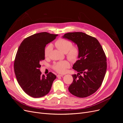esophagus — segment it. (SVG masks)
<instances>
[{
    "instance_id": "34e87169",
    "label": "esophagus",
    "mask_w": 123,
    "mask_h": 123,
    "mask_svg": "<svg viewBox=\"0 0 123 123\" xmlns=\"http://www.w3.org/2000/svg\"><path fill=\"white\" fill-rule=\"evenodd\" d=\"M63 76H64V75H61V74H58V75H57V77H59V76L62 77Z\"/></svg>"
}]
</instances>
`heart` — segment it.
<instances>
[{"label": "heart", "instance_id": "b5f03b06", "mask_svg": "<svg viewBox=\"0 0 123 123\" xmlns=\"http://www.w3.org/2000/svg\"><path fill=\"white\" fill-rule=\"evenodd\" d=\"M55 45L62 52L67 53V57L71 61L75 62L79 55V50L78 48L72 47V43L70 41L61 38L57 40L55 43ZM52 50V46L51 44L48 46L44 51V56L48 57L50 56ZM70 67V64L67 61H62L55 63L53 66V69L58 73H64L66 71V69Z\"/></svg>", "mask_w": 123, "mask_h": 123}]
</instances>
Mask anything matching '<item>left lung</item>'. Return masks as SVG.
Returning <instances> with one entry per match:
<instances>
[{
	"mask_svg": "<svg viewBox=\"0 0 123 123\" xmlns=\"http://www.w3.org/2000/svg\"><path fill=\"white\" fill-rule=\"evenodd\" d=\"M62 37L76 44L79 50V60L72 67L79 73L72 75L73 83L69 91L77 97H87L102 84L107 70L105 54L97 39L83 32L68 33ZM80 74L83 76H79Z\"/></svg>",
	"mask_w": 123,
	"mask_h": 123,
	"instance_id": "1",
	"label": "left lung"
}]
</instances>
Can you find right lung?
<instances>
[{"label": "right lung", "mask_w": 123, "mask_h": 123, "mask_svg": "<svg viewBox=\"0 0 123 123\" xmlns=\"http://www.w3.org/2000/svg\"><path fill=\"white\" fill-rule=\"evenodd\" d=\"M57 34L41 32L25 38L20 44L14 61V72L23 90L32 98L43 97L49 93L56 76L50 72L42 75L40 62L44 59L46 44L54 40Z\"/></svg>", "instance_id": "add662e5"}]
</instances>
